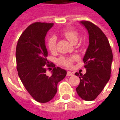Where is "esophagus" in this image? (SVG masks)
I'll return each mask as SVG.
<instances>
[{
	"label": "esophagus",
	"instance_id": "obj_1",
	"mask_svg": "<svg viewBox=\"0 0 120 120\" xmlns=\"http://www.w3.org/2000/svg\"><path fill=\"white\" fill-rule=\"evenodd\" d=\"M73 75V73H71V71H68L67 72V76H72Z\"/></svg>",
	"mask_w": 120,
	"mask_h": 120
}]
</instances>
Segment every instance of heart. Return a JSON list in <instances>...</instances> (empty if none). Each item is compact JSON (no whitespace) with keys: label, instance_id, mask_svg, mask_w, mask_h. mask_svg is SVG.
<instances>
[{"label":"heart","instance_id":"heart-1","mask_svg":"<svg viewBox=\"0 0 120 120\" xmlns=\"http://www.w3.org/2000/svg\"><path fill=\"white\" fill-rule=\"evenodd\" d=\"M62 35L66 38L71 43L73 44H75L78 42V33L75 30L72 29L65 30L62 33ZM56 38L55 37H51L47 40V47L51 52H54L56 50ZM76 59H77V56L75 55H73L71 56H61L58 58V62L60 65H64L67 68H70Z\"/></svg>","mask_w":120,"mask_h":120}]
</instances>
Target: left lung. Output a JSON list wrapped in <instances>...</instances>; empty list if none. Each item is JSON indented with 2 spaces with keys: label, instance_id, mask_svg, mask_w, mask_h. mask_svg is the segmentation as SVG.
<instances>
[{
  "label": "left lung",
  "instance_id": "left-lung-1",
  "mask_svg": "<svg viewBox=\"0 0 120 120\" xmlns=\"http://www.w3.org/2000/svg\"><path fill=\"white\" fill-rule=\"evenodd\" d=\"M80 23L88 31L89 44L83 58L86 73H75L80 79L76 90L82 99L92 101L100 94L110 79L112 52L105 34L98 26L89 21Z\"/></svg>",
  "mask_w": 120,
  "mask_h": 120
}]
</instances>
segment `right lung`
Returning a JSON list of instances; mask_svg holds the SVG:
<instances>
[{"mask_svg":"<svg viewBox=\"0 0 120 120\" xmlns=\"http://www.w3.org/2000/svg\"><path fill=\"white\" fill-rule=\"evenodd\" d=\"M52 23L34 22L20 37L16 49L18 75L30 95L40 103L51 100L57 92L58 83L65 78L67 72L49 64L45 37ZM54 67L51 76L46 75V68Z\"/></svg>","mask_w":120,"mask_h":120,"instance_id":"obj_1","label":"right lung"}]
</instances>
